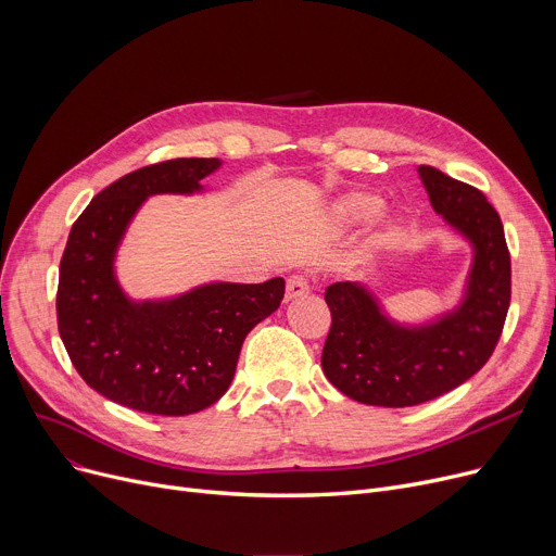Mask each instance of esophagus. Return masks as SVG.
Returning a JSON list of instances; mask_svg holds the SVG:
<instances>
[{
    "mask_svg": "<svg viewBox=\"0 0 556 556\" xmlns=\"http://www.w3.org/2000/svg\"><path fill=\"white\" fill-rule=\"evenodd\" d=\"M308 290H311L308 277L306 275H293V277L288 279V283H286V298L288 300H295V298L306 295Z\"/></svg>",
    "mask_w": 556,
    "mask_h": 556,
    "instance_id": "esophagus-1",
    "label": "esophagus"
}]
</instances>
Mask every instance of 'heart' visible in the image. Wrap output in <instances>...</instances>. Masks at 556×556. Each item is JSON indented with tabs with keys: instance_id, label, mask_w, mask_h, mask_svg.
<instances>
[{
	"instance_id": "heart-1",
	"label": "heart",
	"mask_w": 556,
	"mask_h": 556,
	"mask_svg": "<svg viewBox=\"0 0 556 556\" xmlns=\"http://www.w3.org/2000/svg\"><path fill=\"white\" fill-rule=\"evenodd\" d=\"M383 207H386V202H383L381 195H374V193H346V195H342L338 200L336 214L346 225H361V223H367V220L376 218L378 214L383 212Z\"/></svg>"
}]
</instances>
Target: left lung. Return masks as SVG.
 Returning <instances> with one entry per match:
<instances>
[{
    "label": "left lung",
    "mask_w": 556,
    "mask_h": 556,
    "mask_svg": "<svg viewBox=\"0 0 556 556\" xmlns=\"http://www.w3.org/2000/svg\"><path fill=\"white\" fill-rule=\"evenodd\" d=\"M432 210L473 245L464 300L434 323L403 327L358 281L331 283V329L323 369L349 399L407 407L442 396L480 371L501 340L511 300V258L503 220L486 195L419 166Z\"/></svg>",
    "instance_id": "8db88e82"
}]
</instances>
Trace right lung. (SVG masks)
<instances>
[{
	"instance_id": "1",
	"label": "right lung",
	"mask_w": 556,
	"mask_h": 556,
	"mask_svg": "<svg viewBox=\"0 0 556 556\" xmlns=\"http://www.w3.org/2000/svg\"><path fill=\"white\" fill-rule=\"evenodd\" d=\"M220 166L178 157L137 168L92 198L72 225L58 277V331L83 381L139 413L185 417L216 403L245 336L275 313L286 283H204L170 300H130L114 275L126 227L155 193H195Z\"/></svg>"
}]
</instances>
